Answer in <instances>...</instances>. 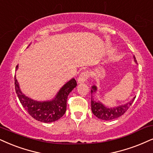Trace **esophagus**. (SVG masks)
Listing matches in <instances>:
<instances>
[{
	"label": "esophagus",
	"mask_w": 153,
	"mask_h": 153,
	"mask_svg": "<svg viewBox=\"0 0 153 153\" xmlns=\"http://www.w3.org/2000/svg\"><path fill=\"white\" fill-rule=\"evenodd\" d=\"M89 76V74L88 71H84L83 72L80 74L78 78V83H84L88 79Z\"/></svg>",
	"instance_id": "1"
}]
</instances>
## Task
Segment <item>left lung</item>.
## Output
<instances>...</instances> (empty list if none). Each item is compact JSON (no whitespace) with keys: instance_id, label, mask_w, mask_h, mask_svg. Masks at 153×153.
Segmentation results:
<instances>
[{"instance_id":"obj_1","label":"left lung","mask_w":153,"mask_h":153,"mask_svg":"<svg viewBox=\"0 0 153 153\" xmlns=\"http://www.w3.org/2000/svg\"><path fill=\"white\" fill-rule=\"evenodd\" d=\"M134 61L137 62V60L135 59V56ZM97 90V88L96 86H92V89L91 90V94L94 92H96ZM135 97L133 98L131 101L127 103L126 104L119 105L118 107H114V108H107L105 105H103L101 102H96L93 99H91V111L92 113L96 116L97 118H100V119L105 120H111L116 119V118H118V117L121 116L127 111L128 109L130 108V106L133 103Z\"/></svg>"}]
</instances>
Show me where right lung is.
I'll list each match as a JSON object with an SVG mask.
<instances>
[{"mask_svg": "<svg viewBox=\"0 0 153 153\" xmlns=\"http://www.w3.org/2000/svg\"><path fill=\"white\" fill-rule=\"evenodd\" d=\"M18 67V65H17L16 69ZM76 85V80L72 79L63 86L53 100L39 102L25 97L22 93L15 76V88L20 102L33 118L43 123L56 121L63 116L67 109L68 95Z\"/></svg>", "mask_w": 153, "mask_h": 153, "instance_id": "1", "label": "right lung"}]
</instances>
